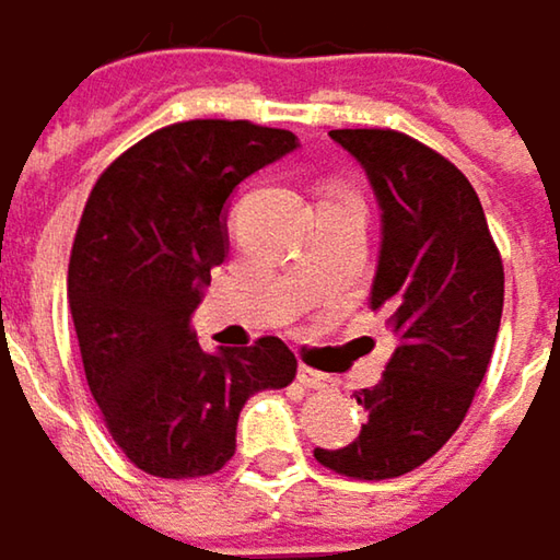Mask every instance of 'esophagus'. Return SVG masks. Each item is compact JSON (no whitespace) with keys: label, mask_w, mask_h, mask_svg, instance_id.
Returning a JSON list of instances; mask_svg holds the SVG:
<instances>
[{"label":"esophagus","mask_w":560,"mask_h":560,"mask_svg":"<svg viewBox=\"0 0 560 560\" xmlns=\"http://www.w3.org/2000/svg\"><path fill=\"white\" fill-rule=\"evenodd\" d=\"M298 382L304 384V387H311V390H332V387H336V382H332L330 375H324V372H317V369H307V365L298 369Z\"/></svg>","instance_id":"34e87169"}]
</instances>
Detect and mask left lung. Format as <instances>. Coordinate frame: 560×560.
<instances>
[{
  "mask_svg": "<svg viewBox=\"0 0 560 560\" xmlns=\"http://www.w3.org/2000/svg\"><path fill=\"white\" fill-rule=\"evenodd\" d=\"M372 178L382 205V256L372 311L397 346L382 382L355 390L369 423L314 458L355 481L400 478L452 439L487 375L503 314V259L481 198L432 147L390 128L330 130Z\"/></svg>",
  "mask_w": 560,
  "mask_h": 560,
  "instance_id": "obj_1",
  "label": "left lung"
}]
</instances>
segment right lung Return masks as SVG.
Segmentation results:
<instances>
[{
	"instance_id": "obj_1",
	"label": "right lung",
	"mask_w": 560,
	"mask_h": 560,
	"mask_svg": "<svg viewBox=\"0 0 560 560\" xmlns=\"http://www.w3.org/2000/svg\"><path fill=\"white\" fill-rule=\"evenodd\" d=\"M294 147L253 121H178L125 150L85 201L67 276L82 369L115 445L153 478L218 475L243 404L298 375L279 336L208 355L188 330L224 262L230 191Z\"/></svg>"
}]
</instances>
